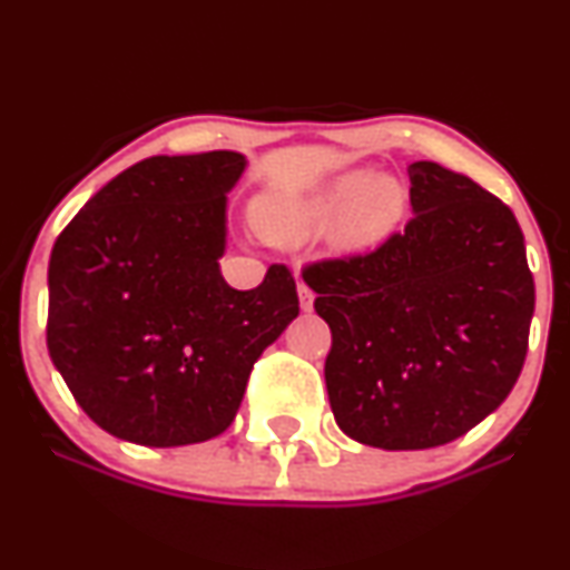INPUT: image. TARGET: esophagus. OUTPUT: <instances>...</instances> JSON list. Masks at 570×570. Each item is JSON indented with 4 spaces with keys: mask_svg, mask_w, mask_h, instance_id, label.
I'll return each instance as SVG.
<instances>
[{
    "mask_svg": "<svg viewBox=\"0 0 570 570\" xmlns=\"http://www.w3.org/2000/svg\"><path fill=\"white\" fill-rule=\"evenodd\" d=\"M297 294H299V307H303L305 313L313 311V292L307 289L305 284H299V286H297Z\"/></svg>",
    "mask_w": 570,
    "mask_h": 570,
    "instance_id": "34e87169",
    "label": "esophagus"
}]
</instances>
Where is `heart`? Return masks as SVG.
<instances>
[{
  "mask_svg": "<svg viewBox=\"0 0 570 570\" xmlns=\"http://www.w3.org/2000/svg\"><path fill=\"white\" fill-rule=\"evenodd\" d=\"M407 212V189L396 176L353 168L299 195H267L257 203V225L281 244H299L335 222L332 244L353 254L383 244Z\"/></svg>",
  "mask_w": 570,
  "mask_h": 570,
  "instance_id": "heart-1",
  "label": "heart"
}]
</instances>
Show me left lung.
Listing matches in <instances>:
<instances>
[{
	"instance_id": "8db88e82",
	"label": "left lung",
	"mask_w": 570,
	"mask_h": 570,
	"mask_svg": "<svg viewBox=\"0 0 570 570\" xmlns=\"http://www.w3.org/2000/svg\"><path fill=\"white\" fill-rule=\"evenodd\" d=\"M407 174L404 233L303 271L332 330L324 377L337 426L381 450L440 448L499 410L535 305L512 208L440 163Z\"/></svg>"
}]
</instances>
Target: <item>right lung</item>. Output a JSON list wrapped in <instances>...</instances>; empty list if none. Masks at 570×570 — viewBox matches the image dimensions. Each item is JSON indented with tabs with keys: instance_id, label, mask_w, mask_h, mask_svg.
Returning a JSON list of instances; mask_svg holds the SVG:
<instances>
[{
	"instance_id": "1",
	"label": "right lung",
	"mask_w": 570,
	"mask_h": 570,
	"mask_svg": "<svg viewBox=\"0 0 570 570\" xmlns=\"http://www.w3.org/2000/svg\"><path fill=\"white\" fill-rule=\"evenodd\" d=\"M230 149L155 155L117 174L58 235L48 351L104 431L144 448L206 442L233 423L254 362L299 313L271 265L257 289L222 278Z\"/></svg>"
}]
</instances>
